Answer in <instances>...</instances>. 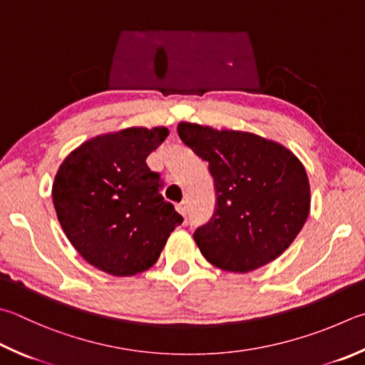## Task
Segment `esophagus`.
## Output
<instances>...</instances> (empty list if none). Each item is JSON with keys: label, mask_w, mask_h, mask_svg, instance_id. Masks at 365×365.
Returning a JSON list of instances; mask_svg holds the SVG:
<instances>
[{"label": "esophagus", "mask_w": 365, "mask_h": 365, "mask_svg": "<svg viewBox=\"0 0 365 365\" xmlns=\"http://www.w3.org/2000/svg\"><path fill=\"white\" fill-rule=\"evenodd\" d=\"M175 207H177V210L180 212V214H182L183 217H187V214H188V204H187V202H185V201L178 202V204L175 205Z\"/></svg>", "instance_id": "esophagus-1"}]
</instances>
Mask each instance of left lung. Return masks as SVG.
<instances>
[{
  "label": "left lung",
  "instance_id": "left-lung-1",
  "mask_svg": "<svg viewBox=\"0 0 365 365\" xmlns=\"http://www.w3.org/2000/svg\"><path fill=\"white\" fill-rule=\"evenodd\" d=\"M182 142L209 163L217 207L195 241L205 260L249 273L287 250L309 214V180L284 145L252 132L178 123Z\"/></svg>",
  "mask_w": 365,
  "mask_h": 365
}]
</instances>
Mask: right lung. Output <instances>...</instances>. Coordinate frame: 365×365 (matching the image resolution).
<instances>
[{
	"label": "right lung",
	"mask_w": 365,
	"mask_h": 365,
	"mask_svg": "<svg viewBox=\"0 0 365 365\" xmlns=\"http://www.w3.org/2000/svg\"><path fill=\"white\" fill-rule=\"evenodd\" d=\"M164 125L128 128L92 137L65 158L52 183V202L71 246L111 276L153 267L183 222L160 195L147 156L168 137Z\"/></svg>",
	"instance_id": "obj_1"
}]
</instances>
